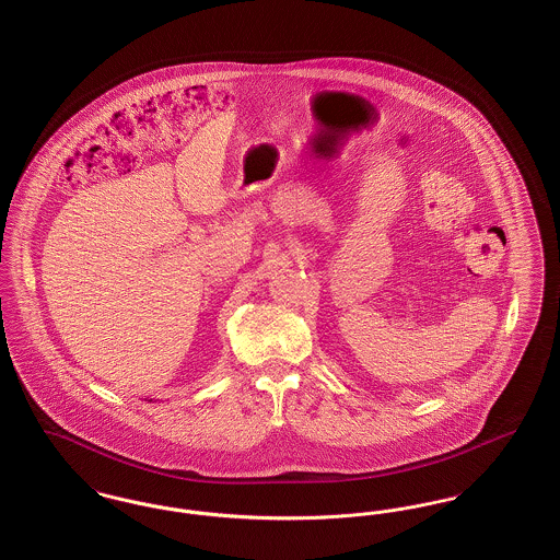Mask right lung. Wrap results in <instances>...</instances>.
Wrapping results in <instances>:
<instances>
[{
  "instance_id": "obj_1",
  "label": "right lung",
  "mask_w": 560,
  "mask_h": 560,
  "mask_svg": "<svg viewBox=\"0 0 560 560\" xmlns=\"http://www.w3.org/2000/svg\"><path fill=\"white\" fill-rule=\"evenodd\" d=\"M144 400H149V402H158V399H149V397H147Z\"/></svg>"
}]
</instances>
